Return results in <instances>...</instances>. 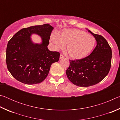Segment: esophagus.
Returning a JSON list of instances; mask_svg holds the SVG:
<instances>
[{"instance_id":"34e87169","label":"esophagus","mask_w":120,"mask_h":120,"mask_svg":"<svg viewBox=\"0 0 120 120\" xmlns=\"http://www.w3.org/2000/svg\"><path fill=\"white\" fill-rule=\"evenodd\" d=\"M63 58H64V56H63L62 54H61L60 56V59H63Z\"/></svg>"}]
</instances>
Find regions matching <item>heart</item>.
<instances>
[{
    "label": "heart",
    "instance_id": "obj_1",
    "mask_svg": "<svg viewBox=\"0 0 120 120\" xmlns=\"http://www.w3.org/2000/svg\"><path fill=\"white\" fill-rule=\"evenodd\" d=\"M51 40L57 49L67 45L66 52L72 59H82L92 51L95 44V39L82 30L68 29L63 31L60 35L52 34Z\"/></svg>",
    "mask_w": 120,
    "mask_h": 120
}]
</instances>
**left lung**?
<instances>
[{
  "instance_id": "8db88e82",
  "label": "left lung",
  "mask_w": 120,
  "mask_h": 120,
  "mask_svg": "<svg viewBox=\"0 0 120 120\" xmlns=\"http://www.w3.org/2000/svg\"><path fill=\"white\" fill-rule=\"evenodd\" d=\"M88 31L94 36L97 45L90 55L82 59L69 60L66 70L68 79L76 86L87 87L101 82L109 74L111 66L112 50L102 36Z\"/></svg>"
}]
</instances>
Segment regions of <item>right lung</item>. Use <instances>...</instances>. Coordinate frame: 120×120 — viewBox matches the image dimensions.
<instances>
[{
	"label": "right lung",
	"mask_w": 120,
	"mask_h": 120,
	"mask_svg": "<svg viewBox=\"0 0 120 120\" xmlns=\"http://www.w3.org/2000/svg\"><path fill=\"white\" fill-rule=\"evenodd\" d=\"M53 27L50 24L24 28L17 32L8 42L6 64L8 70L16 80L28 85L43 82L53 63L58 62L60 53L48 48ZM41 37L42 43L34 44L32 34Z\"/></svg>",
	"instance_id": "1"
}]
</instances>
